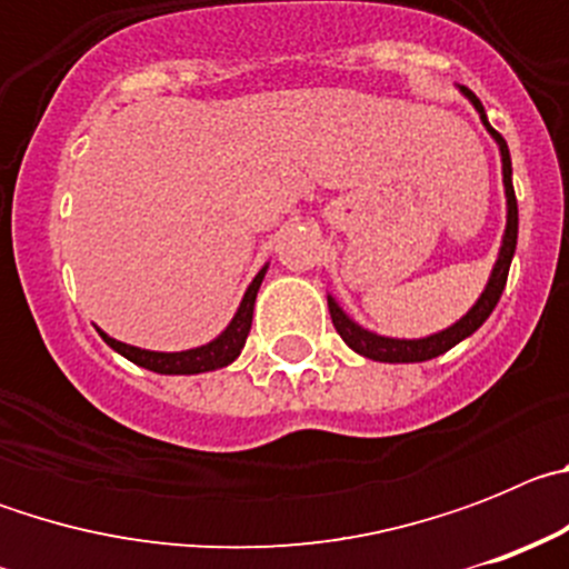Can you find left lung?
<instances>
[{
    "label": "left lung",
    "mask_w": 569,
    "mask_h": 569,
    "mask_svg": "<svg viewBox=\"0 0 569 569\" xmlns=\"http://www.w3.org/2000/svg\"><path fill=\"white\" fill-rule=\"evenodd\" d=\"M467 99L476 104L479 110L481 122L487 124V130L492 133V139L499 142L501 150V170H505V193H507V230H505V241H501V250H499V259H496V268H492L490 281H487L485 293L481 299L476 301L470 308V313L465 319H459L453 328L441 330V333L427 336V339H387V336H376L370 330L359 328L345 310L336 305V299L328 296V308H330V319H333V328L341 339L347 341V347H353L356 353L365 356V359H373V361H427V359H436V356L447 353L450 347L459 345L461 339L472 336L476 330L481 328L487 321V316L492 313V308L499 305L501 293H505V284H507V273H510V261L512 253H516V239H519V204H516V190H512V164H510V150H507L505 136L499 130H492L490 122H487V113L481 108V102L476 99V93L467 88H461Z\"/></svg>",
    "instance_id": "8db88e82"
}]
</instances>
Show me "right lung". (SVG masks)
I'll return each mask as SVG.
<instances>
[{
  "label": "right lung",
  "instance_id": "right-lung-1",
  "mask_svg": "<svg viewBox=\"0 0 569 569\" xmlns=\"http://www.w3.org/2000/svg\"><path fill=\"white\" fill-rule=\"evenodd\" d=\"M264 270L261 268L259 276L250 281L248 293L241 299L239 310H236L233 321L228 325L219 339H213L210 345L193 347V350H182V353H153V350H142V347H130L124 341L110 339L108 333L99 330L104 341L113 347L116 353H122L124 359L133 361V365L144 367V370H153V373H164V376H193V373H208V370H216V367H228L236 356L241 353V347H244V339L250 333V325H253V305H256V293L261 288V279H264Z\"/></svg>",
  "mask_w": 569,
  "mask_h": 569
}]
</instances>
